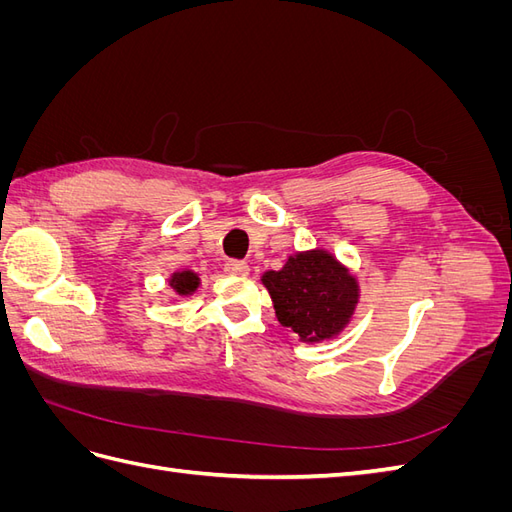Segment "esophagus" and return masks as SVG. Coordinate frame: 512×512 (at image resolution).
Here are the masks:
<instances>
[{
    "mask_svg": "<svg viewBox=\"0 0 512 512\" xmlns=\"http://www.w3.org/2000/svg\"><path fill=\"white\" fill-rule=\"evenodd\" d=\"M224 271L228 275H247V273H250V267H247L245 262H241V260H226Z\"/></svg>",
    "mask_w": 512,
    "mask_h": 512,
    "instance_id": "34e87169",
    "label": "esophagus"
}]
</instances>
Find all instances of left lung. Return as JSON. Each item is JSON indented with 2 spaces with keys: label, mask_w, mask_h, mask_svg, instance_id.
Returning a JSON list of instances; mask_svg holds the SVG:
<instances>
[{
  "label": "left lung",
  "mask_w": 512,
  "mask_h": 512,
  "mask_svg": "<svg viewBox=\"0 0 512 512\" xmlns=\"http://www.w3.org/2000/svg\"><path fill=\"white\" fill-rule=\"evenodd\" d=\"M275 316L301 342H322L342 331L359 303V284L346 267L322 250L288 258L282 271H267Z\"/></svg>",
  "instance_id": "8db88e82"
}]
</instances>
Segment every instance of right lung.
Here are the masks:
<instances>
[{
	"instance_id": "1",
	"label": "right lung",
	"mask_w": 512,
	"mask_h": 512,
	"mask_svg": "<svg viewBox=\"0 0 512 512\" xmlns=\"http://www.w3.org/2000/svg\"><path fill=\"white\" fill-rule=\"evenodd\" d=\"M198 275L192 271H177L170 275V288L177 294H192L198 288Z\"/></svg>"
}]
</instances>
